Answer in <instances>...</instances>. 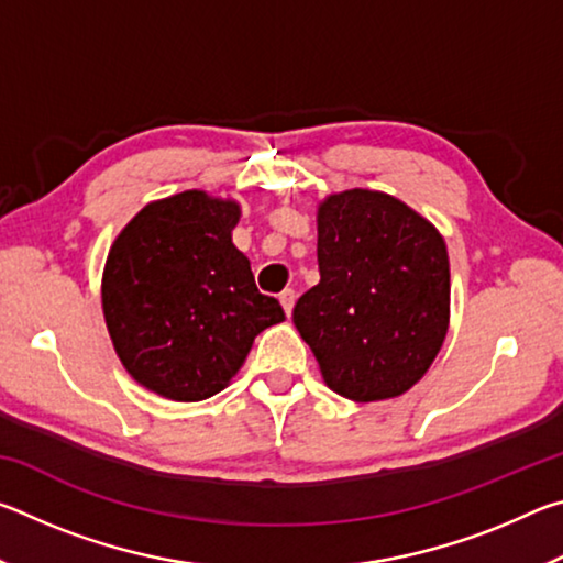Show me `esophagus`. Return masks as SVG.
<instances>
[{
    "label": "esophagus",
    "mask_w": 563,
    "mask_h": 563,
    "mask_svg": "<svg viewBox=\"0 0 563 563\" xmlns=\"http://www.w3.org/2000/svg\"><path fill=\"white\" fill-rule=\"evenodd\" d=\"M280 305H283L285 316H290L292 305H295V290H292V288H285V290L280 292Z\"/></svg>",
    "instance_id": "obj_1"
}]
</instances>
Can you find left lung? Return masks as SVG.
<instances>
[{
    "mask_svg": "<svg viewBox=\"0 0 563 563\" xmlns=\"http://www.w3.org/2000/svg\"><path fill=\"white\" fill-rule=\"evenodd\" d=\"M320 283L292 322L328 387L355 402L407 393L450 322V258L437 228L397 198L352 188L318 211Z\"/></svg>",
    "mask_w": 563,
    "mask_h": 563,
    "instance_id": "1",
    "label": "left lung"
}]
</instances>
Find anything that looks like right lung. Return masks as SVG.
<instances>
[{
  "label": "right lung",
  "mask_w": 563,
  "mask_h": 563,
  "mask_svg": "<svg viewBox=\"0 0 563 563\" xmlns=\"http://www.w3.org/2000/svg\"><path fill=\"white\" fill-rule=\"evenodd\" d=\"M238 216L233 201L186 190L148 203L111 245L103 318L123 367L151 393L176 402L216 395L255 335L285 320L231 241Z\"/></svg>",
  "instance_id": "right-lung-1"
}]
</instances>
